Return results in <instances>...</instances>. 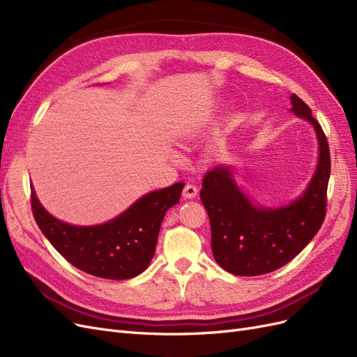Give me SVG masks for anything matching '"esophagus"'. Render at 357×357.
<instances>
[{
  "instance_id": "1",
  "label": "esophagus",
  "mask_w": 357,
  "mask_h": 357,
  "mask_svg": "<svg viewBox=\"0 0 357 357\" xmlns=\"http://www.w3.org/2000/svg\"><path fill=\"white\" fill-rule=\"evenodd\" d=\"M197 195H198V188L193 185V183H188L185 189H183V197L188 198V199H192V198H195Z\"/></svg>"
}]
</instances>
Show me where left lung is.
<instances>
[{"label": "left lung", "instance_id": "1", "mask_svg": "<svg viewBox=\"0 0 357 357\" xmlns=\"http://www.w3.org/2000/svg\"><path fill=\"white\" fill-rule=\"evenodd\" d=\"M290 101L291 112L314 126L320 149L317 169L302 197L286 207H259L236 186L232 169L225 165L213 168L202 180L199 195L210 218L213 256L235 275H262L289 264L325 220L331 176L328 139L310 107L295 93Z\"/></svg>", "mask_w": 357, "mask_h": 357}]
</instances>
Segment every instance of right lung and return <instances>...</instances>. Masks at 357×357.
Listing matches in <instances>:
<instances>
[{"mask_svg":"<svg viewBox=\"0 0 357 357\" xmlns=\"http://www.w3.org/2000/svg\"><path fill=\"white\" fill-rule=\"evenodd\" d=\"M185 183L150 192L116 219L74 226L49 214L31 189V208L41 232L67 261L91 275L126 280L142 274L155 255L160 223L180 201Z\"/></svg>","mask_w":357,"mask_h":357,"instance_id":"add662e5","label":"right lung"}]
</instances>
